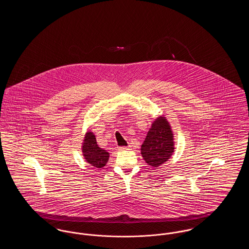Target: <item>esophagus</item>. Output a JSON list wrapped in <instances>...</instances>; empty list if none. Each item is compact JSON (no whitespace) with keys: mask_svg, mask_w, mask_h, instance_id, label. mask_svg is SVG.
<instances>
[{"mask_svg":"<svg viewBox=\"0 0 249 249\" xmlns=\"http://www.w3.org/2000/svg\"><path fill=\"white\" fill-rule=\"evenodd\" d=\"M130 145H128V146H120L119 147V151H124V150H130Z\"/></svg>","mask_w":249,"mask_h":249,"instance_id":"34e87169","label":"esophagus"}]
</instances>
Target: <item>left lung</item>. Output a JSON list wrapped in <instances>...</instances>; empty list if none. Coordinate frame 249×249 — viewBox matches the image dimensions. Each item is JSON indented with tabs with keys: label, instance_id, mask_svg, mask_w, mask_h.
<instances>
[{
	"label": "left lung",
	"instance_id": "obj_1",
	"mask_svg": "<svg viewBox=\"0 0 249 249\" xmlns=\"http://www.w3.org/2000/svg\"><path fill=\"white\" fill-rule=\"evenodd\" d=\"M175 138L170 122L160 116L151 124L141 145L143 160L153 168L164 164L175 153Z\"/></svg>",
	"mask_w": 249,
	"mask_h": 249
}]
</instances>
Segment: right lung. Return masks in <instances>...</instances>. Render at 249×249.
Instances as JSON below:
<instances>
[{
    "label": "right lung",
    "mask_w": 249,
    "mask_h": 249,
    "mask_svg": "<svg viewBox=\"0 0 249 249\" xmlns=\"http://www.w3.org/2000/svg\"><path fill=\"white\" fill-rule=\"evenodd\" d=\"M81 149L85 160L90 165L98 169L107 165L110 154L98 145L95 134L91 130L85 133Z\"/></svg>",
    "instance_id": "1"
}]
</instances>
